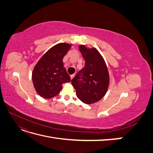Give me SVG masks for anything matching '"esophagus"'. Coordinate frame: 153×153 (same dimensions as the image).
I'll list each match as a JSON object with an SVG mask.
<instances>
[{
	"label": "esophagus",
	"instance_id": "obj_1",
	"mask_svg": "<svg viewBox=\"0 0 153 153\" xmlns=\"http://www.w3.org/2000/svg\"><path fill=\"white\" fill-rule=\"evenodd\" d=\"M75 76V74H73V75H70V77H71V79H72V78H73V77Z\"/></svg>",
	"mask_w": 153,
	"mask_h": 153
}]
</instances>
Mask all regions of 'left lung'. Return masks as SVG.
Listing matches in <instances>:
<instances>
[{"label":"left lung","mask_w":153,"mask_h":153,"mask_svg":"<svg viewBox=\"0 0 153 153\" xmlns=\"http://www.w3.org/2000/svg\"><path fill=\"white\" fill-rule=\"evenodd\" d=\"M85 66L71 80L76 96L83 103L98 102L105 95L109 85V74L103 57L96 48L80 45Z\"/></svg>","instance_id":"8db88e82"}]
</instances>
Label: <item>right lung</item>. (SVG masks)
Segmentation results:
<instances>
[{"label": "right lung", "instance_id": "1", "mask_svg": "<svg viewBox=\"0 0 153 153\" xmlns=\"http://www.w3.org/2000/svg\"><path fill=\"white\" fill-rule=\"evenodd\" d=\"M71 45L59 43L49 49L37 62L32 74L35 89L39 96L45 99L57 96L64 83L71 81L62 59Z\"/></svg>", "mask_w": 153, "mask_h": 153}]
</instances>
